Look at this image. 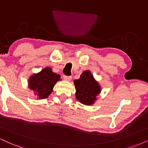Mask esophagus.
Here are the masks:
<instances>
[{
	"label": "esophagus",
	"instance_id": "obj_1",
	"mask_svg": "<svg viewBox=\"0 0 148 148\" xmlns=\"http://www.w3.org/2000/svg\"><path fill=\"white\" fill-rule=\"evenodd\" d=\"M64 79L65 80H66V81L68 82H70L71 79H72V77H71V76H66V75H64Z\"/></svg>",
	"mask_w": 148,
	"mask_h": 148
}]
</instances>
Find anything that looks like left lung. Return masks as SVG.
<instances>
[{"label": "left lung", "mask_w": 148, "mask_h": 148, "mask_svg": "<svg viewBox=\"0 0 148 148\" xmlns=\"http://www.w3.org/2000/svg\"><path fill=\"white\" fill-rule=\"evenodd\" d=\"M75 97L80 103L84 105H92L97 100V96L101 92V86L91 74L90 71H85L79 79L74 81Z\"/></svg>", "instance_id": "8db88e82"}]
</instances>
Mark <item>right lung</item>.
Segmentation results:
<instances>
[{"mask_svg":"<svg viewBox=\"0 0 148 148\" xmlns=\"http://www.w3.org/2000/svg\"><path fill=\"white\" fill-rule=\"evenodd\" d=\"M60 79V75L53 72L50 67H46L40 73L31 76L29 79V88L34 91L38 99H45L51 93L54 86Z\"/></svg>","mask_w":148,"mask_h":148,"instance_id":"add662e5","label":"right lung"}]
</instances>
